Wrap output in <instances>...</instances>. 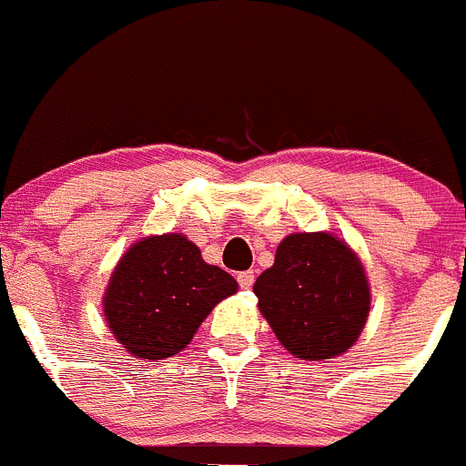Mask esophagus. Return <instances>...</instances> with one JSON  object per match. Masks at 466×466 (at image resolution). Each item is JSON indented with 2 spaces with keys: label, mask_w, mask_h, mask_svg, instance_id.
Wrapping results in <instances>:
<instances>
[{
  "label": "esophagus",
  "mask_w": 466,
  "mask_h": 466,
  "mask_svg": "<svg viewBox=\"0 0 466 466\" xmlns=\"http://www.w3.org/2000/svg\"><path fill=\"white\" fill-rule=\"evenodd\" d=\"M254 269H245V272H240L238 274V283H240V288H251L254 286Z\"/></svg>",
  "instance_id": "34e87169"
}]
</instances>
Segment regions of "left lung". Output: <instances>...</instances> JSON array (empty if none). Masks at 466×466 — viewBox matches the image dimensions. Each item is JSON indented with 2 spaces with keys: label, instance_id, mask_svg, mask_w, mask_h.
Returning <instances> with one entry per match:
<instances>
[{
  "label": "left lung",
  "instance_id": "obj_1",
  "mask_svg": "<svg viewBox=\"0 0 466 466\" xmlns=\"http://www.w3.org/2000/svg\"><path fill=\"white\" fill-rule=\"evenodd\" d=\"M254 292L279 343L309 361L352 348L370 311L361 260L331 233H290Z\"/></svg>",
  "mask_w": 466,
  "mask_h": 466
}]
</instances>
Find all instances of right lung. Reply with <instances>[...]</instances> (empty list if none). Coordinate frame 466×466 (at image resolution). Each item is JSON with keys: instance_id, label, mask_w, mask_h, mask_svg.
Wrapping results in <instances>:
<instances>
[{"instance_id": "1", "label": "right lung", "mask_w": 466, "mask_h": 466, "mask_svg": "<svg viewBox=\"0 0 466 466\" xmlns=\"http://www.w3.org/2000/svg\"><path fill=\"white\" fill-rule=\"evenodd\" d=\"M238 292V281L201 258L180 233L150 236L118 260L105 290L107 327L139 359H167L194 339L208 313Z\"/></svg>"}]
</instances>
